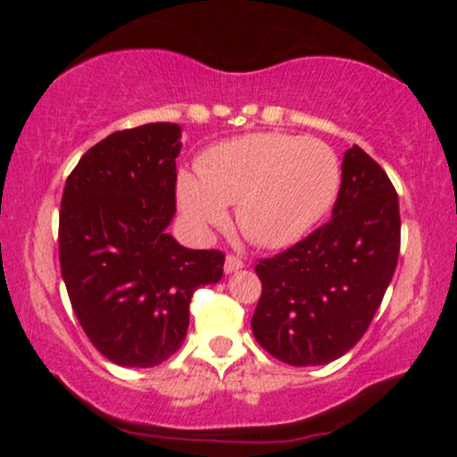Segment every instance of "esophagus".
I'll list each match as a JSON object with an SVG mask.
<instances>
[{"label": "esophagus", "instance_id": "esophagus-1", "mask_svg": "<svg viewBox=\"0 0 457 457\" xmlns=\"http://www.w3.org/2000/svg\"><path fill=\"white\" fill-rule=\"evenodd\" d=\"M245 266V262L240 260V258H236V255H228V258H225V264H223V270H225V275H229V272H236V270H240Z\"/></svg>", "mask_w": 457, "mask_h": 457}]
</instances>
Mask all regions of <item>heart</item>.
Segmentation results:
<instances>
[{
	"label": "heart",
	"instance_id": "b5f03b06",
	"mask_svg": "<svg viewBox=\"0 0 457 457\" xmlns=\"http://www.w3.org/2000/svg\"><path fill=\"white\" fill-rule=\"evenodd\" d=\"M339 185V159L322 139L251 133L208 150L199 174L182 171L176 195L197 236L223 225L236 204V223L251 243L283 249L316 228Z\"/></svg>",
	"mask_w": 457,
	"mask_h": 457
}]
</instances>
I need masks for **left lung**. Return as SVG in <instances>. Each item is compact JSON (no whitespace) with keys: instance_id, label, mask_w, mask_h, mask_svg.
Instances as JSON below:
<instances>
[{"instance_id":"left-lung-1","label":"left lung","mask_w":457,"mask_h":457,"mask_svg":"<svg viewBox=\"0 0 457 457\" xmlns=\"http://www.w3.org/2000/svg\"><path fill=\"white\" fill-rule=\"evenodd\" d=\"M400 255V204L385 170L345 150L333 219L255 266V339L287 365H327L348 353L378 312Z\"/></svg>"}]
</instances>
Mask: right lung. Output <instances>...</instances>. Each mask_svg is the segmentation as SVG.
<instances>
[{
  "mask_svg": "<svg viewBox=\"0 0 457 457\" xmlns=\"http://www.w3.org/2000/svg\"><path fill=\"white\" fill-rule=\"evenodd\" d=\"M182 129L154 122L112 133L68 176L60 266L75 316L115 365L154 367L180 348L197 287L223 277L221 251L167 234L176 214Z\"/></svg>",
  "mask_w": 457,
  "mask_h": 457,
  "instance_id": "add662e5",
  "label": "right lung"
}]
</instances>
